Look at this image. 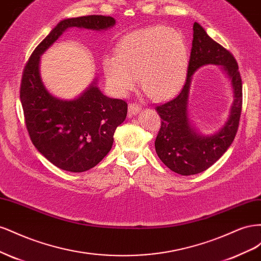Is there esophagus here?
<instances>
[{
    "label": "esophagus",
    "instance_id": "1",
    "mask_svg": "<svg viewBox=\"0 0 261 261\" xmlns=\"http://www.w3.org/2000/svg\"><path fill=\"white\" fill-rule=\"evenodd\" d=\"M141 110V106L137 102H133V103L128 105V113L129 115H135Z\"/></svg>",
    "mask_w": 261,
    "mask_h": 261
}]
</instances>
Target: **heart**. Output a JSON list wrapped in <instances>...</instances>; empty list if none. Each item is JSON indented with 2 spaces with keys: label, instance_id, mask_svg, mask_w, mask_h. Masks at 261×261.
I'll return each mask as SVG.
<instances>
[{
  "label": "heart",
  "instance_id": "1",
  "mask_svg": "<svg viewBox=\"0 0 261 261\" xmlns=\"http://www.w3.org/2000/svg\"><path fill=\"white\" fill-rule=\"evenodd\" d=\"M189 63L184 36L164 25L139 29L123 37L116 55L108 54L102 67L112 90L125 94L136 85L154 100L168 99L183 86Z\"/></svg>",
  "mask_w": 261,
  "mask_h": 261
}]
</instances>
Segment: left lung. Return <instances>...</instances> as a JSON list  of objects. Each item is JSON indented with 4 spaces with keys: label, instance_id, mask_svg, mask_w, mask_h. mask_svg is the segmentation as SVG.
Instances as JSON below:
<instances>
[{
    "label": "left lung",
    "instance_id": "left-lung-1",
    "mask_svg": "<svg viewBox=\"0 0 261 261\" xmlns=\"http://www.w3.org/2000/svg\"><path fill=\"white\" fill-rule=\"evenodd\" d=\"M193 30L186 83L175 98L155 107L161 117V127L154 141L155 152L170 170L180 175L198 174L222 156L238 133L243 105L242 78L232 53L212 40L198 22L194 23ZM208 64L224 68L232 84L234 102L224 127L213 136L203 137L189 121L187 106L192 74Z\"/></svg>",
    "mask_w": 261,
    "mask_h": 261
}]
</instances>
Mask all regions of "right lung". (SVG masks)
I'll return each mask as SVG.
<instances>
[{
    "label": "right lung",
    "mask_w": 261,
    "mask_h": 261,
    "mask_svg": "<svg viewBox=\"0 0 261 261\" xmlns=\"http://www.w3.org/2000/svg\"><path fill=\"white\" fill-rule=\"evenodd\" d=\"M114 25L113 17L102 15L61 20L23 67L20 101L30 139L39 152L64 171H88L103 159L112 148L116 127L127 114V103L105 96L97 80L76 99L52 96L39 73L40 57L68 28L106 30Z\"/></svg>",
    "instance_id": "add662e5"
}]
</instances>
